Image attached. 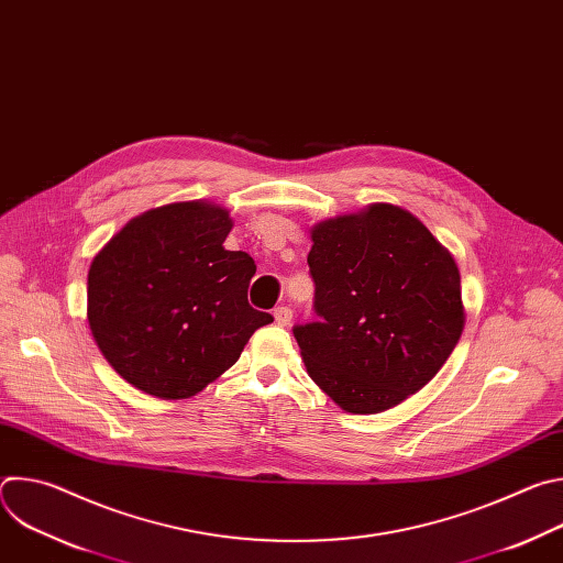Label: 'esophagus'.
I'll return each instance as SVG.
<instances>
[{
	"label": "esophagus",
	"instance_id": "1",
	"mask_svg": "<svg viewBox=\"0 0 563 563\" xmlns=\"http://www.w3.org/2000/svg\"><path fill=\"white\" fill-rule=\"evenodd\" d=\"M274 318L280 328H287L291 323V309L289 307H276Z\"/></svg>",
	"mask_w": 563,
	"mask_h": 563
}]
</instances>
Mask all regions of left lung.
<instances>
[{
  "label": "left lung",
  "mask_w": 563,
  "mask_h": 563,
  "mask_svg": "<svg viewBox=\"0 0 563 563\" xmlns=\"http://www.w3.org/2000/svg\"><path fill=\"white\" fill-rule=\"evenodd\" d=\"M318 320L294 328L307 374L352 415H376L428 385L465 311L452 254L410 211L369 205L311 229Z\"/></svg>",
  "instance_id": "obj_1"
}]
</instances>
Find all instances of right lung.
Segmentation results:
<instances>
[{"mask_svg": "<svg viewBox=\"0 0 563 563\" xmlns=\"http://www.w3.org/2000/svg\"><path fill=\"white\" fill-rule=\"evenodd\" d=\"M231 227L218 205L174 202L129 220L93 258L89 328L133 387L189 398L274 320L247 300L254 258L222 247Z\"/></svg>", "mask_w": 563, "mask_h": 563, "instance_id": "1", "label": "right lung"}]
</instances>
